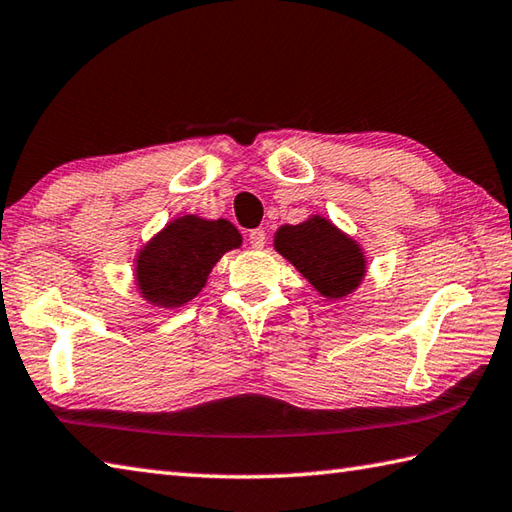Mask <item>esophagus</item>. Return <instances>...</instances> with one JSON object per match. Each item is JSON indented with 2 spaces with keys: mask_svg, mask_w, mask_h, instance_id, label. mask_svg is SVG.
Instances as JSON below:
<instances>
[{
  "mask_svg": "<svg viewBox=\"0 0 512 512\" xmlns=\"http://www.w3.org/2000/svg\"><path fill=\"white\" fill-rule=\"evenodd\" d=\"M248 244L253 250H262L266 244V230L264 228H255L248 233Z\"/></svg>",
  "mask_w": 512,
  "mask_h": 512,
  "instance_id": "34e87169",
  "label": "esophagus"
}]
</instances>
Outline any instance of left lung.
Wrapping results in <instances>:
<instances>
[{
    "instance_id": "obj_1",
    "label": "left lung",
    "mask_w": 512,
    "mask_h": 512,
    "mask_svg": "<svg viewBox=\"0 0 512 512\" xmlns=\"http://www.w3.org/2000/svg\"><path fill=\"white\" fill-rule=\"evenodd\" d=\"M273 246L330 302L353 295L368 273L362 244L319 213L302 224L279 226Z\"/></svg>"
}]
</instances>
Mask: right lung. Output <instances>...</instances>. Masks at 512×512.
<instances>
[{
    "instance_id": "right-lung-1",
    "label": "right lung",
    "mask_w": 512,
    "mask_h": 512,
    "mask_svg": "<svg viewBox=\"0 0 512 512\" xmlns=\"http://www.w3.org/2000/svg\"><path fill=\"white\" fill-rule=\"evenodd\" d=\"M244 237L228 219L179 215L159 228L135 255V288L153 308H179L195 299L210 270Z\"/></svg>"
}]
</instances>
